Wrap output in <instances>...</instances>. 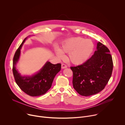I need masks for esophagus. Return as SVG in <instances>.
<instances>
[{
	"instance_id": "obj_1",
	"label": "esophagus",
	"mask_w": 125,
	"mask_h": 125,
	"mask_svg": "<svg viewBox=\"0 0 125 125\" xmlns=\"http://www.w3.org/2000/svg\"><path fill=\"white\" fill-rule=\"evenodd\" d=\"M67 67V66L66 64H63V63L61 64V68L62 69H65V68H66Z\"/></svg>"
}]
</instances>
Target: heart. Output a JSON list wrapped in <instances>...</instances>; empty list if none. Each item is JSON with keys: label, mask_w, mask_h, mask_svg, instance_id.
<instances>
[{"label": "heart", "mask_w": 125, "mask_h": 125, "mask_svg": "<svg viewBox=\"0 0 125 125\" xmlns=\"http://www.w3.org/2000/svg\"><path fill=\"white\" fill-rule=\"evenodd\" d=\"M93 49L94 44L90 40L73 38L65 41L60 50L56 49V53L60 58L64 57L63 53H68V60L74 64L79 65L86 61Z\"/></svg>", "instance_id": "heart-1"}]
</instances>
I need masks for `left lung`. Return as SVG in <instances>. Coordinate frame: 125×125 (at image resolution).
<instances>
[{"mask_svg": "<svg viewBox=\"0 0 125 125\" xmlns=\"http://www.w3.org/2000/svg\"><path fill=\"white\" fill-rule=\"evenodd\" d=\"M109 49L100 42L94 54L83 64L70 67L73 72V85L80 95L95 94L105 88L112 75L113 63Z\"/></svg>", "mask_w": 125, "mask_h": 125, "instance_id": "obj_1", "label": "left lung"}]
</instances>
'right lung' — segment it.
Here are the masks:
<instances>
[{
  "mask_svg": "<svg viewBox=\"0 0 125 125\" xmlns=\"http://www.w3.org/2000/svg\"><path fill=\"white\" fill-rule=\"evenodd\" d=\"M25 38L16 50L13 61V73L15 82L21 90L31 96H38L45 94L50 88L53 80L61 68L60 63L53 64L46 62L40 72L32 77H22L16 69L15 65L18 61L20 49Z\"/></svg>",
  "mask_w": 125,
  "mask_h": 125,
  "instance_id": "1",
  "label": "right lung"
}]
</instances>
